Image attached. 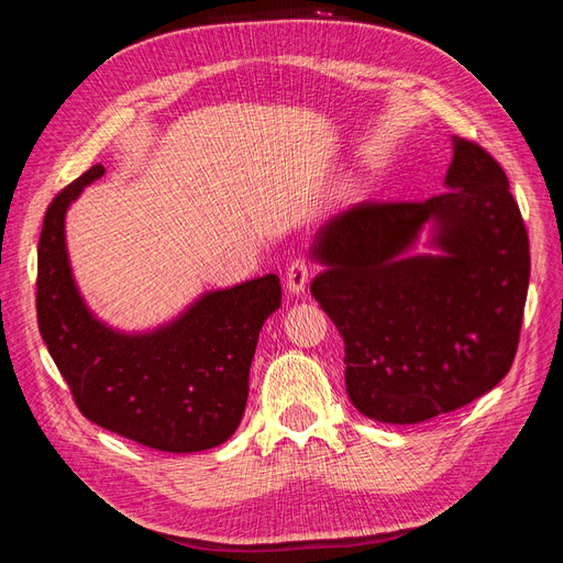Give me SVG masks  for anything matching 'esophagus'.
<instances>
[{
    "mask_svg": "<svg viewBox=\"0 0 563 563\" xmlns=\"http://www.w3.org/2000/svg\"><path fill=\"white\" fill-rule=\"evenodd\" d=\"M310 282V267L305 261H294L286 269V291L291 296L305 294V286Z\"/></svg>",
    "mask_w": 563,
    "mask_h": 563,
    "instance_id": "34e87169",
    "label": "esophagus"
}]
</instances>
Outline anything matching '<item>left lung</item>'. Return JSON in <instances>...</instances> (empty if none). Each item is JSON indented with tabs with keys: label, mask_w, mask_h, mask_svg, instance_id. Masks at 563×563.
Here are the masks:
<instances>
[{
	"label": "left lung",
	"mask_w": 563,
	"mask_h": 563,
	"mask_svg": "<svg viewBox=\"0 0 563 563\" xmlns=\"http://www.w3.org/2000/svg\"><path fill=\"white\" fill-rule=\"evenodd\" d=\"M446 192L354 203L323 223L312 296L345 343L362 416L416 424L474 401L512 366L531 275L528 234L500 164L453 135ZM424 231L429 249L416 254Z\"/></svg>",
	"instance_id": "obj_1"
}]
</instances>
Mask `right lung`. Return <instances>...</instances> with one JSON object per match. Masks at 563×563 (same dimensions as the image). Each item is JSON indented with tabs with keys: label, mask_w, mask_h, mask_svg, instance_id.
Returning a JSON list of instances; mask_svg holds the SVG:
<instances>
[{
	"label": "right lung",
	"mask_w": 563,
	"mask_h": 563,
	"mask_svg": "<svg viewBox=\"0 0 563 563\" xmlns=\"http://www.w3.org/2000/svg\"><path fill=\"white\" fill-rule=\"evenodd\" d=\"M103 164L51 201L37 251L40 333L84 418L166 453L225 444L249 399V371L265 319L282 308L277 275L197 296L147 331H122L84 300L70 265L65 216Z\"/></svg>",
	"instance_id": "add662e5"
}]
</instances>
